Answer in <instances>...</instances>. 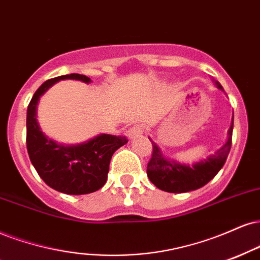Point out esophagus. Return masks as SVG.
Here are the masks:
<instances>
[{
	"label": "esophagus",
	"mask_w": 260,
	"mask_h": 260,
	"mask_svg": "<svg viewBox=\"0 0 260 260\" xmlns=\"http://www.w3.org/2000/svg\"><path fill=\"white\" fill-rule=\"evenodd\" d=\"M143 131H144V128H143L142 126H139V124H137V126L131 127L127 131V137H128V139H133L134 137L140 136V134L143 133Z\"/></svg>",
	"instance_id": "1"
}]
</instances>
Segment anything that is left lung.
I'll return each instance as SVG.
<instances>
[{
  "label": "left lung",
  "instance_id": "left-lung-1",
  "mask_svg": "<svg viewBox=\"0 0 260 260\" xmlns=\"http://www.w3.org/2000/svg\"><path fill=\"white\" fill-rule=\"evenodd\" d=\"M215 83L218 88L223 90V87L219 83ZM233 127L234 117L224 145L213 155L208 156L203 161L196 162L192 166L179 164L172 158L165 157L160 148L150 139L152 144V152L148 168H146L150 181L160 190L174 193L192 191V190L205 186L208 181L217 176L226 161L231 148Z\"/></svg>",
  "mask_w": 260,
  "mask_h": 260
}]
</instances>
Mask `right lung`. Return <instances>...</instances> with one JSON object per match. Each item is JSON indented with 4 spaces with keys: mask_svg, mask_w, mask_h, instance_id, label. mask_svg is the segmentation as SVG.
Instances as JSON below:
<instances>
[{
    "mask_svg": "<svg viewBox=\"0 0 260 260\" xmlns=\"http://www.w3.org/2000/svg\"><path fill=\"white\" fill-rule=\"evenodd\" d=\"M60 80H79L89 83L80 74L62 75L41 84L26 112V148L30 161L48 186L68 195H84L104 186L114 152L124 144L126 137L99 134L77 145H64L49 139L40 129L36 109L41 95Z\"/></svg>",
    "mask_w": 260,
    "mask_h": 260,
    "instance_id": "1",
    "label": "right lung"
}]
</instances>
